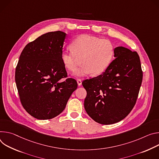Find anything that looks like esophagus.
<instances>
[{
	"label": "esophagus",
	"instance_id": "1",
	"mask_svg": "<svg viewBox=\"0 0 159 159\" xmlns=\"http://www.w3.org/2000/svg\"><path fill=\"white\" fill-rule=\"evenodd\" d=\"M77 83L78 86H81L82 84V82H81V79H77Z\"/></svg>",
	"mask_w": 159,
	"mask_h": 159
}]
</instances>
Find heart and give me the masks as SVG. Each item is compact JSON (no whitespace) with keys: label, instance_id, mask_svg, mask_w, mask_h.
<instances>
[{"label":"heart","instance_id":"b5f03b06","mask_svg":"<svg viewBox=\"0 0 159 159\" xmlns=\"http://www.w3.org/2000/svg\"><path fill=\"white\" fill-rule=\"evenodd\" d=\"M70 50L62 52L61 59L64 67L70 71L76 69L79 59L82 64L74 72L82 77L93 74L99 75L111 64L115 52L114 44L109 40L100 39L89 34H82L73 40Z\"/></svg>","mask_w":159,"mask_h":159}]
</instances>
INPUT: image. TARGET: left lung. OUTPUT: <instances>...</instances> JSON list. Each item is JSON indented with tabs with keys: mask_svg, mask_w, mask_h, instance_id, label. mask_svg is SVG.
I'll return each mask as SVG.
<instances>
[{
	"mask_svg": "<svg viewBox=\"0 0 159 159\" xmlns=\"http://www.w3.org/2000/svg\"><path fill=\"white\" fill-rule=\"evenodd\" d=\"M116 59L102 75L83 81L87 92L86 112L101 125H112L125 119L136 102L143 71L136 52L118 47Z\"/></svg>",
	"mask_w": 159,
	"mask_h": 159,
	"instance_id": "obj_1",
	"label": "left lung"
}]
</instances>
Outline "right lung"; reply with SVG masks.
Listing matches in <instances>:
<instances>
[{
  "mask_svg": "<svg viewBox=\"0 0 159 159\" xmlns=\"http://www.w3.org/2000/svg\"><path fill=\"white\" fill-rule=\"evenodd\" d=\"M66 34L48 32L28 43L15 71V81L23 108L33 117L47 120L59 115L78 88L67 77L61 56Z\"/></svg>",
  "mask_w": 159,
  "mask_h": 159,
  "instance_id": "right-lung-1",
  "label": "right lung"
}]
</instances>
